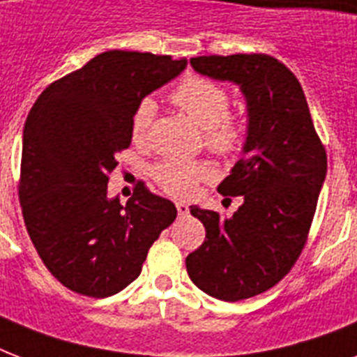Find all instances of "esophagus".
<instances>
[{"label":"esophagus","instance_id":"obj_1","mask_svg":"<svg viewBox=\"0 0 357 357\" xmlns=\"http://www.w3.org/2000/svg\"><path fill=\"white\" fill-rule=\"evenodd\" d=\"M176 209H178L179 217H187V215H189V206L183 204V202H178V204H176Z\"/></svg>","mask_w":357,"mask_h":357}]
</instances>
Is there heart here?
Instances as JSON below:
<instances>
[{
  "label": "heart",
  "instance_id": "b5f03b06",
  "mask_svg": "<svg viewBox=\"0 0 357 357\" xmlns=\"http://www.w3.org/2000/svg\"><path fill=\"white\" fill-rule=\"evenodd\" d=\"M172 102L204 129L206 146L217 155L228 157L243 146L246 128L243 120L229 113V92L220 83L187 75L170 94ZM157 103L151 98H142L131 116V135L137 142L146 140L151 122L155 119ZM213 176L206 161H181L167 159L153 168V178L162 190L172 196H189L196 185Z\"/></svg>",
  "mask_w": 357,
  "mask_h": 357
}]
</instances>
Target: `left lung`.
Segmentation results:
<instances>
[{
    "instance_id": "obj_1",
    "label": "left lung",
    "mask_w": 357,
    "mask_h": 357,
    "mask_svg": "<svg viewBox=\"0 0 357 357\" xmlns=\"http://www.w3.org/2000/svg\"><path fill=\"white\" fill-rule=\"evenodd\" d=\"M202 75L238 85L248 131L243 157L218 192L241 196L231 217L190 206L206 241L185 265L196 287L224 302L274 287L298 259L326 178V150L291 70L263 53L190 59Z\"/></svg>"
}]
</instances>
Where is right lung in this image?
Wrapping results in <instances>:
<instances>
[{
	"mask_svg": "<svg viewBox=\"0 0 357 357\" xmlns=\"http://www.w3.org/2000/svg\"><path fill=\"white\" fill-rule=\"evenodd\" d=\"M187 59L105 52L42 92L22 140L20 204L47 271L74 293L105 298L137 280L150 246L176 220L172 202L139 183L109 198L116 153L131 144V116Z\"/></svg>",
	"mask_w": 357,
	"mask_h": 357,
	"instance_id": "1",
	"label": "right lung"
}]
</instances>
